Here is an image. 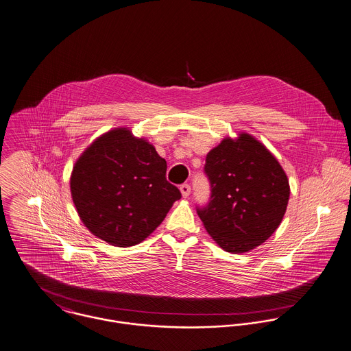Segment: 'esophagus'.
Here are the masks:
<instances>
[{
  "label": "esophagus",
  "mask_w": 351,
  "mask_h": 351,
  "mask_svg": "<svg viewBox=\"0 0 351 351\" xmlns=\"http://www.w3.org/2000/svg\"><path fill=\"white\" fill-rule=\"evenodd\" d=\"M180 191L182 193V197H184V198H188V197H189V194H191V185L184 184V185H181Z\"/></svg>",
  "instance_id": "1"
}]
</instances>
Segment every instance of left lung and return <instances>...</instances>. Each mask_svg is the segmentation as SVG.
<instances>
[{"instance_id": "left-lung-1", "label": "left lung", "mask_w": 351, "mask_h": 351, "mask_svg": "<svg viewBox=\"0 0 351 351\" xmlns=\"http://www.w3.org/2000/svg\"><path fill=\"white\" fill-rule=\"evenodd\" d=\"M209 202L197 213L206 232L230 254L264 243L287 209V176L271 152L250 134L225 138L206 156Z\"/></svg>"}]
</instances>
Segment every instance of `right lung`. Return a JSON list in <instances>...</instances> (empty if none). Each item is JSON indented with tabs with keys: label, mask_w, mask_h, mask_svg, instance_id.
I'll list each match as a JSON object with an SVG mask.
<instances>
[{
	"label": "right lung",
	"mask_w": 351,
	"mask_h": 351,
	"mask_svg": "<svg viewBox=\"0 0 351 351\" xmlns=\"http://www.w3.org/2000/svg\"><path fill=\"white\" fill-rule=\"evenodd\" d=\"M166 160L126 128L94 141L76 160L71 194L80 220L96 237L131 247L156 230L181 191L166 180Z\"/></svg>",
	"instance_id": "obj_1"
}]
</instances>
